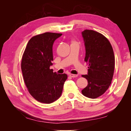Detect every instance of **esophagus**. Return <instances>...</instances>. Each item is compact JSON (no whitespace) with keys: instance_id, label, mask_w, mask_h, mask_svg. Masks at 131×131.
Instances as JSON below:
<instances>
[{"instance_id":"esophagus-1","label":"esophagus","mask_w":131,"mask_h":131,"mask_svg":"<svg viewBox=\"0 0 131 131\" xmlns=\"http://www.w3.org/2000/svg\"><path fill=\"white\" fill-rule=\"evenodd\" d=\"M69 76L72 78H76L78 77V75H75V74H70Z\"/></svg>"}]
</instances>
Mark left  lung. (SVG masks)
<instances>
[{
	"instance_id": "left-lung-1",
	"label": "left lung",
	"mask_w": 131,
	"mask_h": 131,
	"mask_svg": "<svg viewBox=\"0 0 131 131\" xmlns=\"http://www.w3.org/2000/svg\"><path fill=\"white\" fill-rule=\"evenodd\" d=\"M85 46V61L88 63V73L82 75L88 84L82 90L86 97L94 99L108 89L113 79L115 56L109 41L103 35L92 30L82 31Z\"/></svg>"
}]
</instances>
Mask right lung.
Wrapping results in <instances>:
<instances>
[{"label": "right lung", "mask_w": 131, "mask_h": 131, "mask_svg": "<svg viewBox=\"0 0 131 131\" xmlns=\"http://www.w3.org/2000/svg\"><path fill=\"white\" fill-rule=\"evenodd\" d=\"M62 34L46 32L31 38L23 53L21 69L29 93L38 102L50 104L61 97L67 75L53 72L52 46Z\"/></svg>", "instance_id": "obj_1"}]
</instances>
